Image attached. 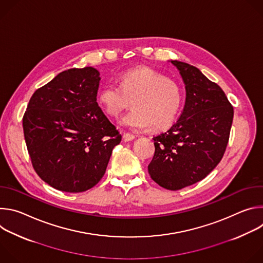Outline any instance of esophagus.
Returning a JSON list of instances; mask_svg holds the SVG:
<instances>
[{"label":"esophagus","instance_id":"esophagus-1","mask_svg":"<svg viewBox=\"0 0 263 263\" xmlns=\"http://www.w3.org/2000/svg\"><path fill=\"white\" fill-rule=\"evenodd\" d=\"M123 138H124L125 141H130V140H133L135 138V136L133 134H130V133H124Z\"/></svg>","mask_w":263,"mask_h":263}]
</instances>
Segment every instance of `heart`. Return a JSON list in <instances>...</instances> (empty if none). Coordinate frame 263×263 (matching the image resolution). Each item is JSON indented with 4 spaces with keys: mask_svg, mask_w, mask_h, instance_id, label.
Returning a JSON list of instances; mask_svg holds the SVG:
<instances>
[{
    "mask_svg": "<svg viewBox=\"0 0 263 263\" xmlns=\"http://www.w3.org/2000/svg\"><path fill=\"white\" fill-rule=\"evenodd\" d=\"M98 101L112 118H118L132 101L133 109L121 119V125L133 130L148 126L161 130L176 119L182 93L175 81L151 67L140 66L123 72L119 85L115 82L105 84L98 93Z\"/></svg>",
    "mask_w": 263,
    "mask_h": 263,
    "instance_id": "obj_1",
    "label": "heart"
}]
</instances>
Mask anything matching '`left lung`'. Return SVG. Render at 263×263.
<instances>
[{"instance_id":"left-lung-1","label":"left lung","mask_w":263,"mask_h":263,"mask_svg":"<svg viewBox=\"0 0 263 263\" xmlns=\"http://www.w3.org/2000/svg\"><path fill=\"white\" fill-rule=\"evenodd\" d=\"M185 83L186 100L178 121L153 137L155 154L147 166L161 187L179 191L204 179L221 160L234 110L222 89L199 68L172 60Z\"/></svg>"}]
</instances>
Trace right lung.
Instances as JSON below:
<instances>
[{
  "mask_svg": "<svg viewBox=\"0 0 263 263\" xmlns=\"http://www.w3.org/2000/svg\"><path fill=\"white\" fill-rule=\"evenodd\" d=\"M100 72L64 70L37 89L23 118L36 174L55 190L82 193L103 178L122 135L97 103Z\"/></svg>",
  "mask_w": 263,
  "mask_h": 263,
  "instance_id": "obj_1",
  "label": "right lung"
}]
</instances>
